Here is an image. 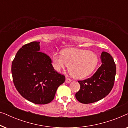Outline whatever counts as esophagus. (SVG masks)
<instances>
[{
	"instance_id": "34e87169",
	"label": "esophagus",
	"mask_w": 128,
	"mask_h": 128,
	"mask_svg": "<svg viewBox=\"0 0 128 128\" xmlns=\"http://www.w3.org/2000/svg\"><path fill=\"white\" fill-rule=\"evenodd\" d=\"M71 81H72V80L70 79V78H66V80H65V82H66V83H70L71 82Z\"/></svg>"
}]
</instances>
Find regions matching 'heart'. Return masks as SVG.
<instances>
[{"mask_svg":"<svg viewBox=\"0 0 128 128\" xmlns=\"http://www.w3.org/2000/svg\"><path fill=\"white\" fill-rule=\"evenodd\" d=\"M54 68L57 71L69 67L70 72L76 78H83L90 76L97 68L98 58L94 52L77 49H68L62 54L53 55Z\"/></svg>","mask_w":128,"mask_h":128,"instance_id":"b5f03b06","label":"heart"}]
</instances>
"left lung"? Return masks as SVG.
Wrapping results in <instances>:
<instances>
[{
	"instance_id": "1",
	"label": "left lung",
	"mask_w": 128,
	"mask_h": 128,
	"mask_svg": "<svg viewBox=\"0 0 128 128\" xmlns=\"http://www.w3.org/2000/svg\"><path fill=\"white\" fill-rule=\"evenodd\" d=\"M102 64L90 78L78 81L80 89L76 93V98L83 104L95 102L106 97L114 84L116 65L110 54L102 52Z\"/></svg>"
}]
</instances>
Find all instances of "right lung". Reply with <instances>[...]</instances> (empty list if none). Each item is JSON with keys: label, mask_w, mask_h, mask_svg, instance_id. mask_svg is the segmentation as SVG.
Returning a JSON list of instances; mask_svg holds the SVG:
<instances>
[{"label": "right lung", "mask_w": 128, "mask_h": 128, "mask_svg": "<svg viewBox=\"0 0 128 128\" xmlns=\"http://www.w3.org/2000/svg\"><path fill=\"white\" fill-rule=\"evenodd\" d=\"M40 42H31L18 50L12 64L13 80L17 90L36 104L53 100L65 77L54 70L48 55L40 52Z\"/></svg>", "instance_id": "1"}]
</instances>
